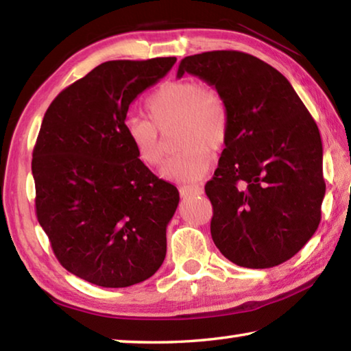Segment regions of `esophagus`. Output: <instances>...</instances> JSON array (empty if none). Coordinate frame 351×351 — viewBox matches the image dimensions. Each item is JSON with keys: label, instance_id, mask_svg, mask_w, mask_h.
<instances>
[{"label": "esophagus", "instance_id": "esophagus-1", "mask_svg": "<svg viewBox=\"0 0 351 351\" xmlns=\"http://www.w3.org/2000/svg\"><path fill=\"white\" fill-rule=\"evenodd\" d=\"M180 193L181 197H199L203 195V187L197 186V184H187V186H180Z\"/></svg>", "mask_w": 351, "mask_h": 351}]
</instances>
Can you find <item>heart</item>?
<instances>
[{
    "label": "heart",
    "mask_w": 351,
    "mask_h": 351,
    "mask_svg": "<svg viewBox=\"0 0 351 351\" xmlns=\"http://www.w3.org/2000/svg\"><path fill=\"white\" fill-rule=\"evenodd\" d=\"M148 119L128 116L125 134L139 161L147 167H161L165 158L162 134L173 130L180 147L162 169V176L176 182H193L206 175L210 150L228 141L229 111L221 93L195 80L165 82L145 102Z\"/></svg>",
    "instance_id": "obj_1"
}]
</instances>
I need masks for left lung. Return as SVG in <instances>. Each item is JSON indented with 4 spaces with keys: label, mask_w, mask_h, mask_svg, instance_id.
Masks as SVG:
<instances>
[{
    "label": "left lung",
    "mask_w": 351,
    "mask_h": 351,
    "mask_svg": "<svg viewBox=\"0 0 351 351\" xmlns=\"http://www.w3.org/2000/svg\"><path fill=\"white\" fill-rule=\"evenodd\" d=\"M189 73L215 86L229 111V133L206 184L210 234L226 258L265 269L289 260L316 232L325 197L322 141L287 77L240 51L182 58Z\"/></svg>",
    "instance_id": "left-lung-1"
}]
</instances>
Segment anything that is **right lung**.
I'll use <instances>...</instances> for the list:
<instances>
[{
	"mask_svg": "<svg viewBox=\"0 0 351 351\" xmlns=\"http://www.w3.org/2000/svg\"><path fill=\"white\" fill-rule=\"evenodd\" d=\"M175 57L111 60L58 94L32 153L35 213L57 260L104 288L141 283L167 252L178 189L139 161L125 134L128 106Z\"/></svg>",
	"mask_w": 351,
	"mask_h": 351,
	"instance_id": "right-lung-1",
	"label": "right lung"
}]
</instances>
